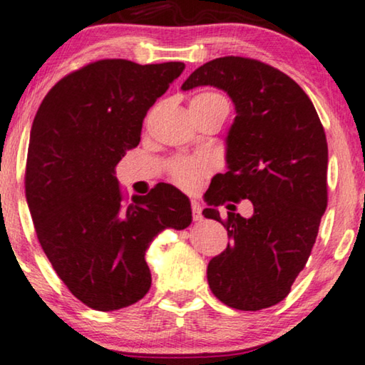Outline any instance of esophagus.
Segmentation results:
<instances>
[{"label":"esophagus","instance_id":"34e87169","mask_svg":"<svg viewBox=\"0 0 365 365\" xmlns=\"http://www.w3.org/2000/svg\"><path fill=\"white\" fill-rule=\"evenodd\" d=\"M191 207H192L194 220H202V207H200V204L197 202V200H192Z\"/></svg>","mask_w":365,"mask_h":365}]
</instances>
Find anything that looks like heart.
<instances>
[{"label": "heart", "instance_id": "obj_1", "mask_svg": "<svg viewBox=\"0 0 365 365\" xmlns=\"http://www.w3.org/2000/svg\"><path fill=\"white\" fill-rule=\"evenodd\" d=\"M191 103H224L227 105L225 98L219 93H200L191 100ZM212 170V165L207 158L202 156H191V158H178L170 165V174L173 181L179 187L186 191H194L199 187L202 179Z\"/></svg>", "mask_w": 365, "mask_h": 365}]
</instances>
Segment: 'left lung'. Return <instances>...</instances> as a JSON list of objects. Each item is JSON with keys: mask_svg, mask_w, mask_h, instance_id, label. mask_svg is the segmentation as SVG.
Masks as SVG:
<instances>
[{"mask_svg": "<svg viewBox=\"0 0 365 365\" xmlns=\"http://www.w3.org/2000/svg\"><path fill=\"white\" fill-rule=\"evenodd\" d=\"M202 86L224 91L235 107L227 173L214 176L202 210L230 237L207 265L210 292L235 309L270 308L304 268L326 210L324 128L303 88L260 61L219 57L195 68L181 88ZM240 198L254 204L251 217L227 213L222 221L218 205Z\"/></svg>", "mask_w": 365, "mask_h": 365, "instance_id": "obj_1", "label": "left lung"}]
</instances>
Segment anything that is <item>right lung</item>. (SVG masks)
I'll return each mask as SVG.
<instances>
[{
	"mask_svg": "<svg viewBox=\"0 0 365 365\" xmlns=\"http://www.w3.org/2000/svg\"><path fill=\"white\" fill-rule=\"evenodd\" d=\"M182 62H93L42 100L31 128L26 199L42 250L77 299L97 311L136 303L151 287L146 248L191 224L187 195L158 184L125 199L115 166L138 146L146 112Z\"/></svg>",
	"mask_w": 365,
	"mask_h": 365,
	"instance_id": "1",
	"label": "right lung"
}]
</instances>
